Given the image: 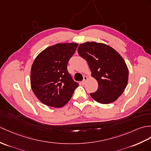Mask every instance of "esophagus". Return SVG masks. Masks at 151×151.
<instances>
[{"label": "esophagus", "mask_w": 151, "mask_h": 151, "mask_svg": "<svg viewBox=\"0 0 151 151\" xmlns=\"http://www.w3.org/2000/svg\"><path fill=\"white\" fill-rule=\"evenodd\" d=\"M87 80V77L86 76H83V80L82 81V85H84V84L86 83Z\"/></svg>", "instance_id": "esophagus-1"}]
</instances>
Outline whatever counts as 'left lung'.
Wrapping results in <instances>:
<instances>
[{"label": "left lung", "instance_id": "8db88e82", "mask_svg": "<svg viewBox=\"0 0 151 151\" xmlns=\"http://www.w3.org/2000/svg\"><path fill=\"white\" fill-rule=\"evenodd\" d=\"M78 53L88 63L99 88L90 95L97 102L116 100L127 85L129 71L124 60L113 48L94 42L80 44Z\"/></svg>", "mask_w": 151, "mask_h": 151}]
</instances>
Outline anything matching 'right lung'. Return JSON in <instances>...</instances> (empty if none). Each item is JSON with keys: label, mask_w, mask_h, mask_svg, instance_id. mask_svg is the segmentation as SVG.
I'll list each match as a JSON object with an SVG mask.
<instances>
[{"label": "right lung", "mask_w": 151, "mask_h": 151, "mask_svg": "<svg viewBox=\"0 0 151 151\" xmlns=\"http://www.w3.org/2000/svg\"><path fill=\"white\" fill-rule=\"evenodd\" d=\"M78 45L57 44L42 51L34 60L31 70V89L46 106H65L78 87V83L74 81L67 69Z\"/></svg>", "instance_id": "add662e5"}]
</instances>
